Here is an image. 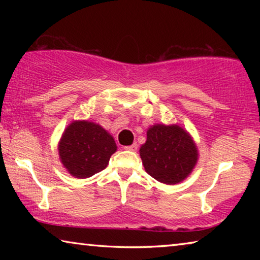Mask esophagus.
Segmentation results:
<instances>
[{
  "label": "esophagus",
  "mask_w": 260,
  "mask_h": 260,
  "mask_svg": "<svg viewBox=\"0 0 260 260\" xmlns=\"http://www.w3.org/2000/svg\"><path fill=\"white\" fill-rule=\"evenodd\" d=\"M125 150H129V151H136L138 150V143H133L132 146H127V147H124Z\"/></svg>",
  "instance_id": "34e87169"
}]
</instances>
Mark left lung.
<instances>
[{
  "mask_svg": "<svg viewBox=\"0 0 260 260\" xmlns=\"http://www.w3.org/2000/svg\"><path fill=\"white\" fill-rule=\"evenodd\" d=\"M197 148L186 131L177 125H155L140 149L146 172L166 184L181 182L197 161Z\"/></svg>",
  "mask_w": 260,
  "mask_h": 260,
  "instance_id": "8db88e82",
  "label": "left lung"
}]
</instances>
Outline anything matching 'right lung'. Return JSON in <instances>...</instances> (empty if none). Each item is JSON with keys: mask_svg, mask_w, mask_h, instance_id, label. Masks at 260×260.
<instances>
[{"mask_svg": "<svg viewBox=\"0 0 260 260\" xmlns=\"http://www.w3.org/2000/svg\"><path fill=\"white\" fill-rule=\"evenodd\" d=\"M116 150L112 136L100 125L86 120L72 122L65 129L58 146L63 165L79 179L103 171Z\"/></svg>", "mask_w": 260, "mask_h": 260, "instance_id": "1", "label": "right lung"}]
</instances>
